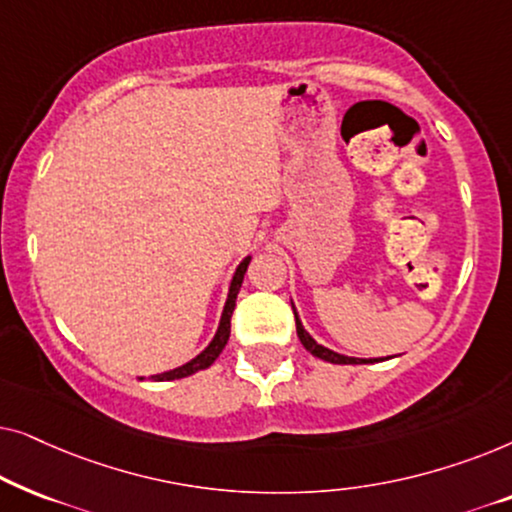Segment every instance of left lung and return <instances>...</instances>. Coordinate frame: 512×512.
<instances>
[{"instance_id":"obj_1","label":"left lung","mask_w":512,"mask_h":512,"mask_svg":"<svg viewBox=\"0 0 512 512\" xmlns=\"http://www.w3.org/2000/svg\"><path fill=\"white\" fill-rule=\"evenodd\" d=\"M293 314H296V310H293ZM296 331H298L300 342H303V347H305L307 352H310L312 356H317V359H324V361H331V363H342V366H347V363H359V361L363 363V361H366V359H349V356L335 354V352H331V349L317 345V342L312 340V335L305 331L303 324H300L298 314H296ZM370 361H377V359H370Z\"/></svg>"}]
</instances>
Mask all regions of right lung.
Segmentation results:
<instances>
[{
    "label": "right lung",
    "instance_id": "add662e5",
    "mask_svg": "<svg viewBox=\"0 0 512 512\" xmlns=\"http://www.w3.org/2000/svg\"><path fill=\"white\" fill-rule=\"evenodd\" d=\"M251 258H244L240 263V268H237L235 277H233V284H230V293H228V300H226V307H223V314H221V324H219V331H216L214 340L209 342V347L205 352L195 356L193 361L184 363V366L170 370V373H163V375H153V380L156 382H163V380H181V377H188L193 373H198V370H205L212 366V363L219 359V354L223 352V347H226V342L230 338V317H233V310H235V300H237V293H240V286H242V279H244V272H247V265H249Z\"/></svg>",
    "mask_w": 512,
    "mask_h": 512
}]
</instances>
